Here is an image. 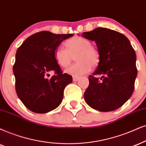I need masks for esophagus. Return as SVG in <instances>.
<instances>
[{
	"instance_id": "1",
	"label": "esophagus",
	"mask_w": 146,
	"mask_h": 146,
	"mask_svg": "<svg viewBox=\"0 0 146 146\" xmlns=\"http://www.w3.org/2000/svg\"><path fill=\"white\" fill-rule=\"evenodd\" d=\"M79 78H79L78 76H73V81H77Z\"/></svg>"
}]
</instances>
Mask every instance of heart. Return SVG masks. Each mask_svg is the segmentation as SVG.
Wrapping results in <instances>:
<instances>
[{
    "mask_svg": "<svg viewBox=\"0 0 146 146\" xmlns=\"http://www.w3.org/2000/svg\"><path fill=\"white\" fill-rule=\"evenodd\" d=\"M67 48L58 47L54 53L55 59L62 68H66L76 56L77 62L66 70L73 76H79L89 72L91 68H95L101 61L98 48L91 45V41L82 36H75L65 42Z\"/></svg>",
    "mask_w": 146,
    "mask_h": 146,
    "instance_id": "obj_1",
    "label": "heart"
}]
</instances>
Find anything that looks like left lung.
<instances>
[{"label":"left lung","instance_id":"1","mask_svg":"<svg viewBox=\"0 0 146 146\" xmlns=\"http://www.w3.org/2000/svg\"><path fill=\"white\" fill-rule=\"evenodd\" d=\"M82 36L94 40L101 53L98 68L89 76V87L84 93L85 102L100 111L119 108L134 91L137 74L135 50L129 39L115 30L97 28Z\"/></svg>","mask_w":146,"mask_h":146}]
</instances>
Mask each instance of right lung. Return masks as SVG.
Here are the masks:
<instances>
[{
	"mask_svg": "<svg viewBox=\"0 0 146 146\" xmlns=\"http://www.w3.org/2000/svg\"><path fill=\"white\" fill-rule=\"evenodd\" d=\"M73 36L48 31L34 34L17 48L13 71L18 98L30 111L46 113L62 103L64 90L72 77L63 73L54 57L61 42ZM53 71L54 75L48 78Z\"/></svg>",
	"mask_w": 146,
	"mask_h": 146,
	"instance_id": "add662e5",
	"label": "right lung"
}]
</instances>
